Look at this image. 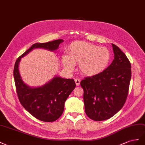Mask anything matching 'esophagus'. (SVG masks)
I'll list each match as a JSON object with an SVG mask.
<instances>
[{
    "instance_id": "obj_1",
    "label": "esophagus",
    "mask_w": 145,
    "mask_h": 145,
    "mask_svg": "<svg viewBox=\"0 0 145 145\" xmlns=\"http://www.w3.org/2000/svg\"><path fill=\"white\" fill-rule=\"evenodd\" d=\"M75 82L76 86H79L80 84V80L79 79H78V78H76L75 80Z\"/></svg>"
}]
</instances>
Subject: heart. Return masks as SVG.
Segmentation results:
<instances>
[{
  "label": "heart",
  "instance_id": "b5f03b06",
  "mask_svg": "<svg viewBox=\"0 0 145 145\" xmlns=\"http://www.w3.org/2000/svg\"><path fill=\"white\" fill-rule=\"evenodd\" d=\"M111 58L108 48L80 41L70 45L68 55L63 56V62L70 70L74 69V64H79L80 72L83 75L94 76L105 71Z\"/></svg>",
  "mask_w": 145,
  "mask_h": 145
}]
</instances>
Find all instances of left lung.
<instances>
[{
	"mask_svg": "<svg viewBox=\"0 0 145 145\" xmlns=\"http://www.w3.org/2000/svg\"><path fill=\"white\" fill-rule=\"evenodd\" d=\"M112 45L114 59L111 64L100 75L81 81L86 114L95 121L106 120L116 114L125 105L129 90L131 63L119 47Z\"/></svg>",
	"mask_w": 145,
	"mask_h": 145,
	"instance_id": "obj_1",
	"label": "left lung"
}]
</instances>
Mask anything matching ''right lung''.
Segmentation results:
<instances>
[{"label": "right lung", "instance_id": "right-lung-1", "mask_svg": "<svg viewBox=\"0 0 145 145\" xmlns=\"http://www.w3.org/2000/svg\"><path fill=\"white\" fill-rule=\"evenodd\" d=\"M63 41V39H57L34 44L15 63L13 75L19 100L29 113L42 121L52 122L61 117L66 100L75 88V82L73 79L56 75L43 86L30 87L22 81L19 69V63L33 50L44 48L53 52L58 49L59 44Z\"/></svg>", "mask_w": 145, "mask_h": 145}]
</instances>
